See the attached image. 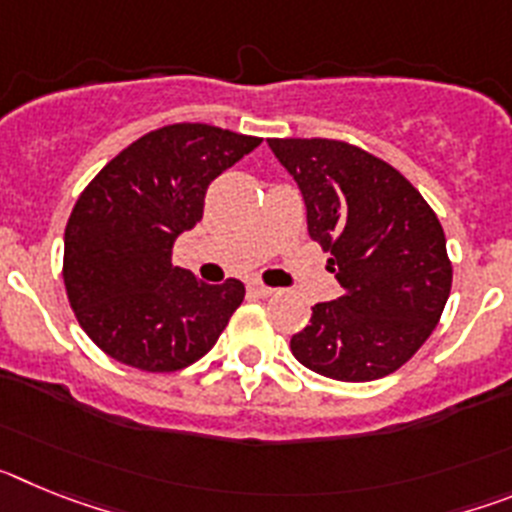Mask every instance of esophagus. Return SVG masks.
Instances as JSON below:
<instances>
[{"mask_svg":"<svg viewBox=\"0 0 512 512\" xmlns=\"http://www.w3.org/2000/svg\"><path fill=\"white\" fill-rule=\"evenodd\" d=\"M248 289H251L253 295H259V297H271L274 292H277L274 287H266V284H261V282H251L248 284Z\"/></svg>","mask_w":512,"mask_h":512,"instance_id":"34e87169","label":"esophagus"}]
</instances>
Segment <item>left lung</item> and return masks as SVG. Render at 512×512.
Here are the masks:
<instances>
[{
    "instance_id": "left-lung-1",
    "label": "left lung",
    "mask_w": 512,
    "mask_h": 512,
    "mask_svg": "<svg viewBox=\"0 0 512 512\" xmlns=\"http://www.w3.org/2000/svg\"><path fill=\"white\" fill-rule=\"evenodd\" d=\"M295 176L312 241L330 251L343 295L312 307L289 346L302 366L338 382L397 372L431 336L451 292L436 212L387 161L328 138H269Z\"/></svg>"
}]
</instances>
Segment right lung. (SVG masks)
I'll list each match as a JSON object with an SVG mask.
<instances>
[{
    "instance_id": "add662e5",
    "label": "right lung",
    "mask_w": 512,
    "mask_h": 512,
    "mask_svg": "<svg viewBox=\"0 0 512 512\" xmlns=\"http://www.w3.org/2000/svg\"><path fill=\"white\" fill-rule=\"evenodd\" d=\"M259 143L176 122L130 143L79 194L63 235V284L104 354L143 372H176L215 346L246 287L200 282L171 264V248L202 220L212 179Z\"/></svg>"
}]
</instances>
